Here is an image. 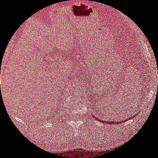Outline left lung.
<instances>
[{"label": "left lung", "mask_w": 158, "mask_h": 158, "mask_svg": "<svg viewBox=\"0 0 158 158\" xmlns=\"http://www.w3.org/2000/svg\"><path fill=\"white\" fill-rule=\"evenodd\" d=\"M135 116V115H134ZM134 116H133V117H134ZM133 117H131V118H133ZM130 118H128V119H125V120H123L122 121H120V123H122V122H124V121H128L129 120ZM98 121H101V120H100V119H98ZM102 122H103V123H105V121H102ZM106 124H115V123H117V124H119V122H118V121H107V122H106Z\"/></svg>", "instance_id": "8db88e82"}]
</instances>
